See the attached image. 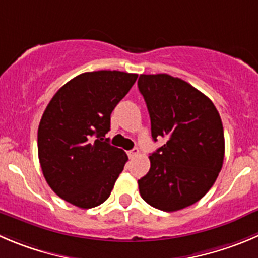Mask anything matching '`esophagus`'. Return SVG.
<instances>
[{"instance_id":"obj_1","label":"esophagus","mask_w":258,"mask_h":258,"mask_svg":"<svg viewBox=\"0 0 258 258\" xmlns=\"http://www.w3.org/2000/svg\"><path fill=\"white\" fill-rule=\"evenodd\" d=\"M138 154H139L138 148H133L132 151H127V157H129V158H134V157H137Z\"/></svg>"}]
</instances>
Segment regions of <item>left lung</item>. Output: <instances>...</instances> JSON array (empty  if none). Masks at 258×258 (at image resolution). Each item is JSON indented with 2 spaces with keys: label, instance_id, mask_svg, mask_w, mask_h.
Masks as SVG:
<instances>
[{
  "label": "left lung",
  "instance_id": "1",
  "mask_svg": "<svg viewBox=\"0 0 258 258\" xmlns=\"http://www.w3.org/2000/svg\"><path fill=\"white\" fill-rule=\"evenodd\" d=\"M138 88L151 117L152 138L166 143L149 156L151 168L138 180L151 207L177 212L200 200L219 175L224 131L209 97L166 73L141 75Z\"/></svg>",
  "mask_w": 258,
  "mask_h": 258
}]
</instances>
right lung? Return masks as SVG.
<instances>
[{
    "mask_svg": "<svg viewBox=\"0 0 258 258\" xmlns=\"http://www.w3.org/2000/svg\"><path fill=\"white\" fill-rule=\"evenodd\" d=\"M138 78L120 71L86 72L57 91L38 129L43 175L63 200L91 209L111 194L127 161L110 146V115Z\"/></svg>",
    "mask_w": 258,
    "mask_h": 258,
    "instance_id": "right-lung-1",
    "label": "right lung"
}]
</instances>
